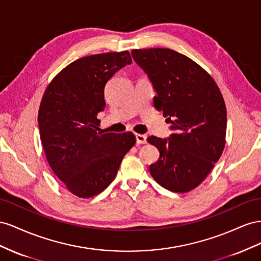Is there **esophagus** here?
I'll return each instance as SVG.
<instances>
[{"instance_id":"esophagus-1","label":"esophagus","mask_w":261,"mask_h":261,"mask_svg":"<svg viewBox=\"0 0 261 261\" xmlns=\"http://www.w3.org/2000/svg\"><path fill=\"white\" fill-rule=\"evenodd\" d=\"M136 140H137V144H145L146 143V136L139 135V133H137Z\"/></svg>"}]
</instances>
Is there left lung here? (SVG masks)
Listing matches in <instances>:
<instances>
[{"instance_id": "1", "label": "left lung", "mask_w": 261, "mask_h": 261, "mask_svg": "<svg viewBox=\"0 0 261 261\" xmlns=\"http://www.w3.org/2000/svg\"><path fill=\"white\" fill-rule=\"evenodd\" d=\"M131 54L158 93L154 107L174 130L168 139L147 138L160 151L150 174L164 188L188 192L205 179L224 150L226 107L220 88L203 68L175 50L133 49Z\"/></svg>"}]
</instances>
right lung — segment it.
Instances as JSON below:
<instances>
[{"mask_svg":"<svg viewBox=\"0 0 261 261\" xmlns=\"http://www.w3.org/2000/svg\"><path fill=\"white\" fill-rule=\"evenodd\" d=\"M131 62L126 50L83 57L59 72L43 93L38 123L44 154L57 177L79 198L105 190L136 143L132 132H98L97 119L106 106V83Z\"/></svg>","mask_w":261,"mask_h":261,"instance_id":"obj_1","label":"right lung"}]
</instances>
